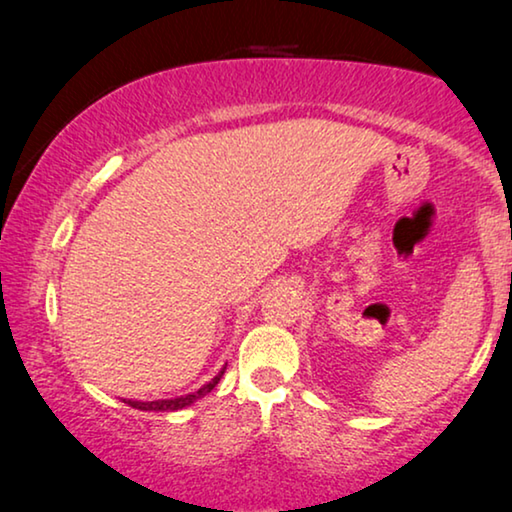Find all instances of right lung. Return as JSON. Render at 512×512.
Instances as JSON below:
<instances>
[{
	"instance_id": "add662e5",
	"label": "right lung",
	"mask_w": 512,
	"mask_h": 512,
	"mask_svg": "<svg viewBox=\"0 0 512 512\" xmlns=\"http://www.w3.org/2000/svg\"><path fill=\"white\" fill-rule=\"evenodd\" d=\"M226 370V368H223ZM223 370L219 375L214 377L212 382H207L205 387H200L198 391H193V394H186V396H177V398H160V401H132V398H123V403H128L130 408H137V410H153V412H174V410H181V408H188V405L198 401V398L207 396L209 391H212L216 384H219Z\"/></svg>"
}]
</instances>
